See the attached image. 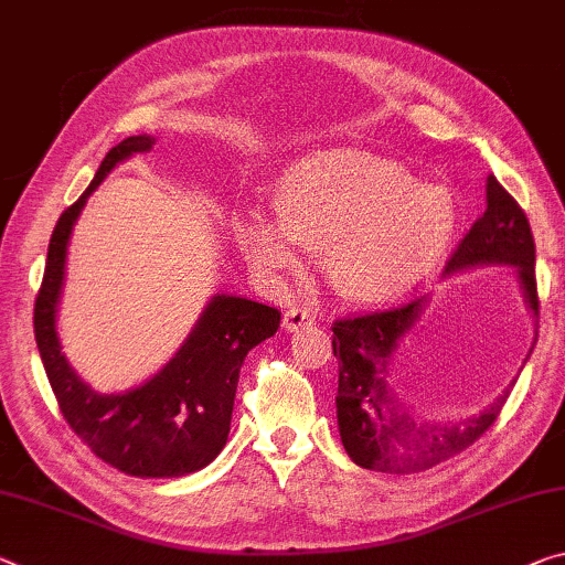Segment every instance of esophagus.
Segmentation results:
<instances>
[{
    "label": "esophagus",
    "mask_w": 565,
    "mask_h": 565,
    "mask_svg": "<svg viewBox=\"0 0 565 565\" xmlns=\"http://www.w3.org/2000/svg\"><path fill=\"white\" fill-rule=\"evenodd\" d=\"M311 324H315V315H311L309 309H303V307L286 309V315H284V329L286 331H299V329L311 327Z\"/></svg>",
    "instance_id": "34e87169"
}]
</instances>
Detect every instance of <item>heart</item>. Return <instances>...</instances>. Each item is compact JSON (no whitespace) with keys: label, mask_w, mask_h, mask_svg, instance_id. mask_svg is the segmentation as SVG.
<instances>
[{"label":"heart","mask_w":565,"mask_h":565,"mask_svg":"<svg viewBox=\"0 0 565 565\" xmlns=\"http://www.w3.org/2000/svg\"><path fill=\"white\" fill-rule=\"evenodd\" d=\"M279 226L258 216L236 238L258 271L281 276L297 248L319 254L331 291L362 307L392 303L427 281L450 248L460 211L443 185L417 183L402 160L352 148L299 158L274 185Z\"/></svg>","instance_id":"obj_1"}]
</instances>
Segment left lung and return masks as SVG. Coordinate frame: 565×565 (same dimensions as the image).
Instances as JSON below:
<instances>
[{
    "label": "left lung",
    "mask_w": 565,
    "mask_h": 565,
    "mask_svg": "<svg viewBox=\"0 0 565 565\" xmlns=\"http://www.w3.org/2000/svg\"><path fill=\"white\" fill-rule=\"evenodd\" d=\"M513 266L531 315L539 319L535 244L531 223L495 175H488V209L455 248L445 274L472 266ZM425 299L405 307L337 319L331 349L339 362L337 419L349 458L366 470L419 472L455 458L495 423L515 380L486 409L460 419H427L392 390L397 344L423 317ZM533 352V349H531Z\"/></svg>",
    "instance_id": "left-lung-1"
}]
</instances>
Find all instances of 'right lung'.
I'll return each mask as SVG.
<instances>
[{
  "label": "right lung",
  "mask_w": 565,
  "mask_h": 565,
  "mask_svg": "<svg viewBox=\"0 0 565 565\" xmlns=\"http://www.w3.org/2000/svg\"><path fill=\"white\" fill-rule=\"evenodd\" d=\"M156 138L118 142L87 191L52 231L42 286L34 301V339L62 417L103 462L136 478H181L209 465L231 429L238 372L246 354L279 329L281 311L244 297L218 294L203 309L183 347L156 377L122 395H100L77 377L62 354L57 303L65 281L67 244L87 195L110 170L153 148Z\"/></svg>",
  "instance_id": "right-lung-1"
}]
</instances>
